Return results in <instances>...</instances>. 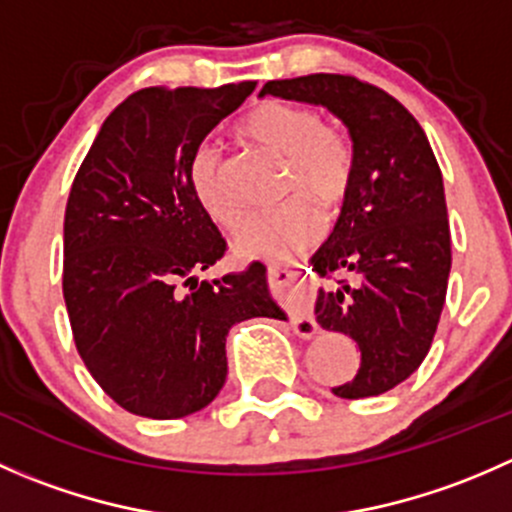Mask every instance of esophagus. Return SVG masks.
Returning a JSON list of instances; mask_svg holds the SVG:
<instances>
[{"mask_svg":"<svg viewBox=\"0 0 512 512\" xmlns=\"http://www.w3.org/2000/svg\"><path fill=\"white\" fill-rule=\"evenodd\" d=\"M267 280H270V287L275 289V294L285 304L294 332L299 337H312L317 322H314L312 312V294H309L302 272L289 270L280 262H267Z\"/></svg>","mask_w":512,"mask_h":512,"instance_id":"1","label":"esophagus"}]
</instances>
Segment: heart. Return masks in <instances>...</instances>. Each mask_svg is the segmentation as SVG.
I'll return each instance as SVG.
<instances>
[{"mask_svg":"<svg viewBox=\"0 0 512 512\" xmlns=\"http://www.w3.org/2000/svg\"><path fill=\"white\" fill-rule=\"evenodd\" d=\"M245 141L285 160L282 208L257 215L235 237L245 257H280L307 247L322 227L317 202L334 210L352 193L356 175L354 141L342 126L322 121L312 106L267 98L252 106L237 126ZM190 185L205 213L218 225H240L242 210L227 193L223 156L203 146L190 160Z\"/></svg>","mask_w":512,"mask_h":512,"instance_id":"b5f03b06","label":"heart"}]
</instances>
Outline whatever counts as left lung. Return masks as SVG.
I'll list each match as a JSON object with an SVG mask.
<instances>
[{"label": "left lung", "mask_w": 512, "mask_h": 512, "mask_svg": "<svg viewBox=\"0 0 512 512\" xmlns=\"http://www.w3.org/2000/svg\"><path fill=\"white\" fill-rule=\"evenodd\" d=\"M265 94L327 106L352 133V193L312 257L317 275L339 287L319 289L314 314L359 344V371L334 394L379 396L426 359L446 302L451 230L441 168L416 118L379 86L309 74L267 81Z\"/></svg>", "instance_id": "left-lung-1"}]
</instances>
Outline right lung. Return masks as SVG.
<instances>
[{
    "instance_id": "add662e5",
    "label": "right lung",
    "mask_w": 512,
    "mask_h": 512,
    "mask_svg": "<svg viewBox=\"0 0 512 512\" xmlns=\"http://www.w3.org/2000/svg\"><path fill=\"white\" fill-rule=\"evenodd\" d=\"M255 86L136 91L103 121L71 185L61 280L71 332L96 384L136 416L205 409L225 384L232 324L285 319L262 267L195 280L227 242L195 198L190 160Z\"/></svg>"
}]
</instances>
